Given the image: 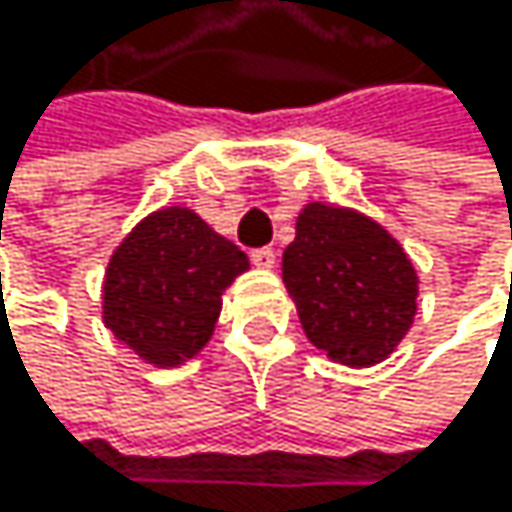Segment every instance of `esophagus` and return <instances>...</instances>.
I'll list each match as a JSON object with an SVG mask.
<instances>
[{"label":"esophagus","mask_w":512,"mask_h":512,"mask_svg":"<svg viewBox=\"0 0 512 512\" xmlns=\"http://www.w3.org/2000/svg\"><path fill=\"white\" fill-rule=\"evenodd\" d=\"M251 264L258 270H273L276 267V251L273 248H254L251 251Z\"/></svg>","instance_id":"34e87169"}]
</instances>
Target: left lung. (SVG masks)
<instances>
[{
    "label": "left lung",
    "mask_w": 512,
    "mask_h": 512,
    "mask_svg": "<svg viewBox=\"0 0 512 512\" xmlns=\"http://www.w3.org/2000/svg\"><path fill=\"white\" fill-rule=\"evenodd\" d=\"M282 282L310 344L350 368L387 359L418 313V273L408 254L353 208L310 202L298 214Z\"/></svg>",
    "instance_id": "obj_1"
}]
</instances>
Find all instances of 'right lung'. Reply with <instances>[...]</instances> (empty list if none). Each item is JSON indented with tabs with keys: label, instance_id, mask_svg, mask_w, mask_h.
Returning <instances> with one entry per match:
<instances>
[{
	"label": "right lung",
	"instance_id": "add662e5",
	"mask_svg": "<svg viewBox=\"0 0 512 512\" xmlns=\"http://www.w3.org/2000/svg\"><path fill=\"white\" fill-rule=\"evenodd\" d=\"M245 270V251L214 233L196 211L159 208L113 251L104 325L144 362L174 368L208 344L221 294Z\"/></svg>",
	"mask_w": 512,
	"mask_h": 512
}]
</instances>
